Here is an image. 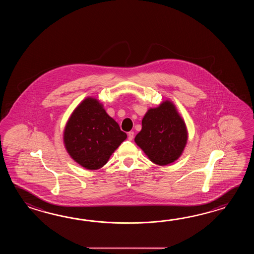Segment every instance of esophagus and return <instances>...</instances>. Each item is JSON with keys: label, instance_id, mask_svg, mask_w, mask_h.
Instances as JSON below:
<instances>
[{"label": "esophagus", "instance_id": "1", "mask_svg": "<svg viewBox=\"0 0 254 254\" xmlns=\"http://www.w3.org/2000/svg\"><path fill=\"white\" fill-rule=\"evenodd\" d=\"M133 137H134V132L133 131H129L128 132V139H129V140H132Z\"/></svg>", "mask_w": 254, "mask_h": 254}]
</instances>
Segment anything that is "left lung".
<instances>
[{"mask_svg": "<svg viewBox=\"0 0 254 254\" xmlns=\"http://www.w3.org/2000/svg\"><path fill=\"white\" fill-rule=\"evenodd\" d=\"M141 125L135 142L151 162L167 165L181 156L188 133L184 120L173 103L166 101L157 108L150 109Z\"/></svg>", "mask_w": 254, "mask_h": 254, "instance_id": "left-lung-1", "label": "left lung"}]
</instances>
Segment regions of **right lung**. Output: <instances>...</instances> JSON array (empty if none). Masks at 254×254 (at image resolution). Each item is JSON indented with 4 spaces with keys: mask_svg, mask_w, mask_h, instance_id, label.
<instances>
[{
    "mask_svg": "<svg viewBox=\"0 0 254 254\" xmlns=\"http://www.w3.org/2000/svg\"><path fill=\"white\" fill-rule=\"evenodd\" d=\"M126 138L119 125L93 98H87L74 110L64 136L70 157L88 170L103 167Z\"/></svg>",
    "mask_w": 254,
    "mask_h": 254,
    "instance_id": "1",
    "label": "right lung"
}]
</instances>
